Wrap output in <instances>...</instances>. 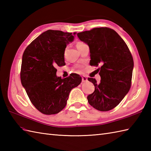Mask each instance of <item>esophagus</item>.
<instances>
[{"label":"esophagus","instance_id":"34e87169","mask_svg":"<svg viewBox=\"0 0 151 151\" xmlns=\"http://www.w3.org/2000/svg\"><path fill=\"white\" fill-rule=\"evenodd\" d=\"M82 81L83 82H85L86 81H88V78L86 76H82Z\"/></svg>","mask_w":151,"mask_h":151}]
</instances>
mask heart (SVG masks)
I'll list each match as a JSON object with an SVG mask.
<instances>
[{"instance_id":"b5f03b06","label":"heart","mask_w":151,"mask_h":151,"mask_svg":"<svg viewBox=\"0 0 151 151\" xmlns=\"http://www.w3.org/2000/svg\"><path fill=\"white\" fill-rule=\"evenodd\" d=\"M84 43H83V42H81V41H78V42H77V43H76V47L78 48H80L81 47L82 45H84Z\"/></svg>"}]
</instances>
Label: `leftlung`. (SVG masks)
<instances>
[{
	"instance_id": "left-lung-1",
	"label": "left lung",
	"mask_w": 151,
	"mask_h": 151,
	"mask_svg": "<svg viewBox=\"0 0 151 151\" xmlns=\"http://www.w3.org/2000/svg\"><path fill=\"white\" fill-rule=\"evenodd\" d=\"M88 45L91 65L101 67V82L88 78L95 91L88 96L89 104L102 111L111 110L123 100L131 87L134 60L129 47L116 32L107 27L95 28L77 34Z\"/></svg>"
}]
</instances>
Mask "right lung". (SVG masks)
Returning a JSON list of instances; mask_svg holds the SVG:
<instances>
[{
    "label": "right lung",
    "instance_id": "add662e5",
    "mask_svg": "<svg viewBox=\"0 0 151 151\" xmlns=\"http://www.w3.org/2000/svg\"><path fill=\"white\" fill-rule=\"evenodd\" d=\"M76 33L49 30L24 50L21 81L32 103L45 115L59 113L65 107L70 91L82 82L74 73L65 78L56 76L57 66L65 65L64 52Z\"/></svg>",
    "mask_w": 151,
    "mask_h": 151
}]
</instances>
